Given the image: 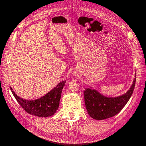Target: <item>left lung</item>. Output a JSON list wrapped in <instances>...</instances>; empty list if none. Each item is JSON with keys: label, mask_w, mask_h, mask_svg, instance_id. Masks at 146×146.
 <instances>
[{"label": "left lung", "mask_w": 146, "mask_h": 146, "mask_svg": "<svg viewBox=\"0 0 146 146\" xmlns=\"http://www.w3.org/2000/svg\"><path fill=\"white\" fill-rule=\"evenodd\" d=\"M136 78L127 93L117 98H107L96 90L86 88L84 91V103L88 114L95 119L102 120L118 114L131 98Z\"/></svg>", "instance_id": "obj_1"}]
</instances>
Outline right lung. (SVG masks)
<instances>
[{
	"label": "right lung",
	"mask_w": 146,
	"mask_h": 146,
	"mask_svg": "<svg viewBox=\"0 0 146 146\" xmlns=\"http://www.w3.org/2000/svg\"><path fill=\"white\" fill-rule=\"evenodd\" d=\"M65 83L66 81L60 82L45 96L34 101L23 99L15 94L11 87L10 88L18 103L27 113L38 117H46L54 114L58 108L62 91Z\"/></svg>",
	"instance_id": "obj_1"
}]
</instances>
